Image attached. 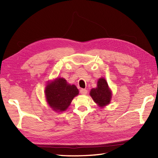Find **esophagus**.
I'll list each match as a JSON object with an SVG mask.
<instances>
[{"instance_id": "esophagus-1", "label": "esophagus", "mask_w": 158, "mask_h": 158, "mask_svg": "<svg viewBox=\"0 0 158 158\" xmlns=\"http://www.w3.org/2000/svg\"><path fill=\"white\" fill-rule=\"evenodd\" d=\"M80 93H81L83 95H85L86 94L88 93V90L85 89H80Z\"/></svg>"}]
</instances>
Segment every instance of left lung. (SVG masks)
<instances>
[{
  "label": "left lung",
  "mask_w": 158,
  "mask_h": 158,
  "mask_svg": "<svg viewBox=\"0 0 158 158\" xmlns=\"http://www.w3.org/2000/svg\"><path fill=\"white\" fill-rule=\"evenodd\" d=\"M89 94L94 102L101 107L109 105L111 98V92L109 89L108 84L104 78L98 80L97 88L92 89Z\"/></svg>",
  "instance_id": "obj_1"
}]
</instances>
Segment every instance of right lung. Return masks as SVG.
Listing matches in <instances>:
<instances>
[{
  "label": "right lung",
  "instance_id": "obj_1",
  "mask_svg": "<svg viewBox=\"0 0 158 158\" xmlns=\"http://www.w3.org/2000/svg\"><path fill=\"white\" fill-rule=\"evenodd\" d=\"M79 94L75 85H70L63 78H58L47 85L45 96L48 102L56 111L65 110L73 98Z\"/></svg>",
  "mask_w": 158,
  "mask_h": 158
}]
</instances>
